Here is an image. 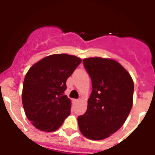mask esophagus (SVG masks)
<instances>
[{
  "label": "esophagus",
  "instance_id": "esophagus-1",
  "mask_svg": "<svg viewBox=\"0 0 155 155\" xmlns=\"http://www.w3.org/2000/svg\"><path fill=\"white\" fill-rule=\"evenodd\" d=\"M74 102H76V103H78V102H80V100H79V99H75V100H74Z\"/></svg>",
  "mask_w": 155,
  "mask_h": 155
}]
</instances>
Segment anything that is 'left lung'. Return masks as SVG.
Masks as SVG:
<instances>
[{
	"instance_id": "8db88e82",
	"label": "left lung",
	"mask_w": 155,
	"mask_h": 155,
	"mask_svg": "<svg viewBox=\"0 0 155 155\" xmlns=\"http://www.w3.org/2000/svg\"><path fill=\"white\" fill-rule=\"evenodd\" d=\"M91 79L92 91L85 113L78 117L85 137L100 140L124 125L132 109L134 81L128 71L113 59L89 57L83 60Z\"/></svg>"
}]
</instances>
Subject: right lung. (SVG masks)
I'll return each instance as SVG.
<instances>
[{"instance_id":"obj_1","label":"right lung","mask_w":155,"mask_h":155,"mask_svg":"<svg viewBox=\"0 0 155 155\" xmlns=\"http://www.w3.org/2000/svg\"><path fill=\"white\" fill-rule=\"evenodd\" d=\"M81 59L53 54L31 66L25 77L22 105L27 118L39 130L53 132L71 114V102L64 94L66 81Z\"/></svg>"}]
</instances>
